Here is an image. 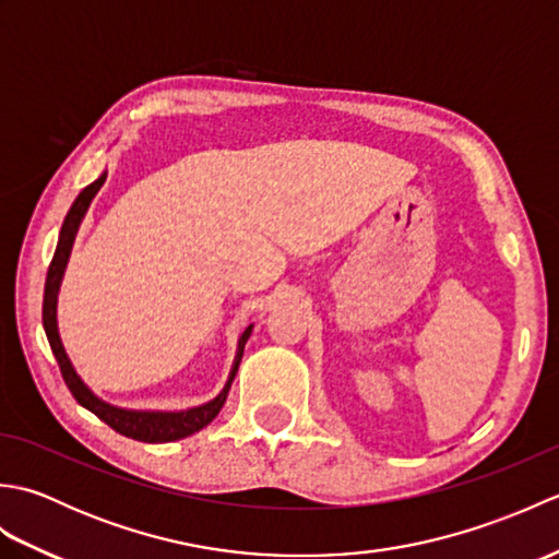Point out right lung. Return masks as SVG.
I'll return each mask as SVG.
<instances>
[{"label": "right lung", "instance_id": "right-lung-1", "mask_svg": "<svg viewBox=\"0 0 559 559\" xmlns=\"http://www.w3.org/2000/svg\"><path fill=\"white\" fill-rule=\"evenodd\" d=\"M105 177H108V175L103 173L96 182L83 189V192L76 197L74 204H71L67 218L62 223V230H59V242H57L55 257L50 261V269H47V278H45V298H43L45 334H47V341H50V348H52L55 358L59 362V372H62L64 382L71 391V396H74L83 408L96 413L98 418L103 423H108L115 432L139 439V442H148V444L175 442V439H182V437L199 432L201 427H206L221 413L225 399H228V391H230L237 367H240L245 343H247L249 334H252V326L245 329V334L240 338V346H237V358H235V365H233V372L228 377V382H225L223 391L216 399L204 403V406H199V408H189V411H180V413L124 411V408H115V406H110V403L100 401L86 384L81 382V377L76 374L74 367H71V360L67 358L62 341H59L57 293H59V283H62V276H64V266L69 261V252H71V245H74V237H76V230L81 225V218L86 216L91 201H93V197L98 194V189L103 187Z\"/></svg>", "mask_w": 559, "mask_h": 559}]
</instances>
